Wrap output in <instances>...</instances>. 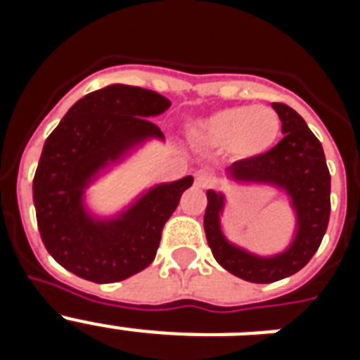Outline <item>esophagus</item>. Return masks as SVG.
<instances>
[{
    "label": "esophagus",
    "instance_id": "34e87169",
    "mask_svg": "<svg viewBox=\"0 0 360 360\" xmlns=\"http://www.w3.org/2000/svg\"><path fill=\"white\" fill-rule=\"evenodd\" d=\"M211 184V176H209L205 171H198V173L195 174V186L200 187V189H205V187Z\"/></svg>",
    "mask_w": 360,
    "mask_h": 360
}]
</instances>
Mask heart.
<instances>
[{
  "label": "heart",
  "mask_w": 360,
  "mask_h": 360,
  "mask_svg": "<svg viewBox=\"0 0 360 360\" xmlns=\"http://www.w3.org/2000/svg\"><path fill=\"white\" fill-rule=\"evenodd\" d=\"M191 136L209 148H229L238 158L269 151L281 133V120L269 106H231L191 124Z\"/></svg>",
  "instance_id": "b5f03b06"
}]
</instances>
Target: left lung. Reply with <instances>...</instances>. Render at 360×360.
Instances as JSON below:
<instances>
[{"label": "left lung", "mask_w": 360, "mask_h": 360, "mask_svg": "<svg viewBox=\"0 0 360 360\" xmlns=\"http://www.w3.org/2000/svg\"><path fill=\"white\" fill-rule=\"evenodd\" d=\"M281 120L283 139L256 158L238 160L221 173L241 186H269L287 193L295 216L288 247L259 256L227 240L221 225L227 198L221 191H207L203 229L216 262L236 278L250 283H274L295 274L317 252L330 219V171L317 136L290 106L272 103Z\"/></svg>", "instance_id": "1"}]
</instances>
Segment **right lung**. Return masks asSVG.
<instances>
[{
    "label": "right lung",
    "mask_w": 360,
    "mask_h": 360,
    "mask_svg": "<svg viewBox=\"0 0 360 360\" xmlns=\"http://www.w3.org/2000/svg\"><path fill=\"white\" fill-rule=\"evenodd\" d=\"M169 98L139 86L110 84L73 104L43 146L32 195L41 240L72 274L94 283L128 279L151 265L162 229L193 176L148 187L115 214H95L86 191L146 142H164L149 119Z\"/></svg>",
    "instance_id": "obj_1"
}]
</instances>
